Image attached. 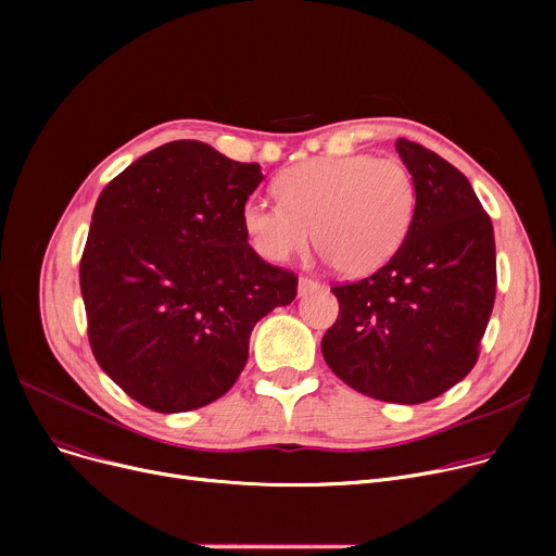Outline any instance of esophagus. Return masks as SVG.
I'll use <instances>...</instances> for the list:
<instances>
[{"label":"esophagus","instance_id":"1","mask_svg":"<svg viewBox=\"0 0 556 556\" xmlns=\"http://www.w3.org/2000/svg\"><path fill=\"white\" fill-rule=\"evenodd\" d=\"M319 283L317 279H311V277H300V288H298V293H300V298H304V295H308V293H313V290H317Z\"/></svg>","mask_w":556,"mask_h":556}]
</instances>
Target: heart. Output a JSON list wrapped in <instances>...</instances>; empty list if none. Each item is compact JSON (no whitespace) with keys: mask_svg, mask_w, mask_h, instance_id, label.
<instances>
[{"mask_svg":"<svg viewBox=\"0 0 556 556\" xmlns=\"http://www.w3.org/2000/svg\"><path fill=\"white\" fill-rule=\"evenodd\" d=\"M279 202L252 195L241 227L270 263L302 254L311 239L346 275H367L399 250L417 210L413 173L399 160L371 155L313 157L279 173Z\"/></svg>","mask_w":556,"mask_h":556,"instance_id":"1","label":"heart"}]
</instances>
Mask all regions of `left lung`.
Instances as JSON below:
<instances>
[{"label": "left lung", "mask_w": 556, "mask_h": 556, "mask_svg": "<svg viewBox=\"0 0 556 556\" xmlns=\"http://www.w3.org/2000/svg\"><path fill=\"white\" fill-rule=\"evenodd\" d=\"M396 151L417 187L413 225L383 268L331 288L340 313L323 356L356 392L415 405L451 390L480 356L495 241L464 173L415 141L399 139Z\"/></svg>", "instance_id": "1"}]
</instances>
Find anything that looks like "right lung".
I'll list each match as a JSON object with an SVG mask.
<instances>
[{
    "label": "right lung",
    "instance_id": "right-lung-1",
    "mask_svg": "<svg viewBox=\"0 0 556 556\" xmlns=\"http://www.w3.org/2000/svg\"><path fill=\"white\" fill-rule=\"evenodd\" d=\"M258 164L180 139L101 191L80 258L87 338L101 369L155 413L220 399L248 363L263 315L298 295L295 273L245 239Z\"/></svg>",
    "mask_w": 556,
    "mask_h": 556
}]
</instances>
